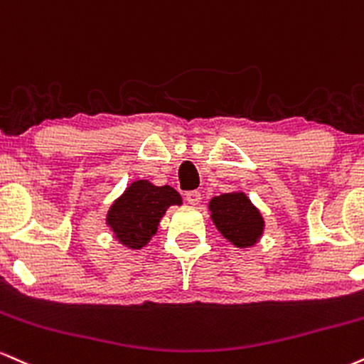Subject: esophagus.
<instances>
[{
	"instance_id": "obj_1",
	"label": "esophagus",
	"mask_w": 364,
	"mask_h": 364,
	"mask_svg": "<svg viewBox=\"0 0 364 364\" xmlns=\"http://www.w3.org/2000/svg\"><path fill=\"white\" fill-rule=\"evenodd\" d=\"M186 200L191 204V206H198V204L200 203V192H198V191L187 192Z\"/></svg>"
}]
</instances>
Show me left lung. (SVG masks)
Wrapping results in <instances>:
<instances>
[{"mask_svg":"<svg viewBox=\"0 0 364 364\" xmlns=\"http://www.w3.org/2000/svg\"><path fill=\"white\" fill-rule=\"evenodd\" d=\"M211 220L228 242L238 249H249L264 233V218L245 192H226L209 200Z\"/></svg>","mask_w":364,"mask_h":364,"instance_id":"8db88e82","label":"left lung"}]
</instances>
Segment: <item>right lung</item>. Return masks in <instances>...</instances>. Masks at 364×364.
<instances>
[{"label":"right lung","instance_id":"right-lung-1","mask_svg":"<svg viewBox=\"0 0 364 364\" xmlns=\"http://www.w3.org/2000/svg\"><path fill=\"white\" fill-rule=\"evenodd\" d=\"M175 204L181 206L182 198L173 187L134 181L114 200L105 221L119 243L127 249L139 250L148 245L166 209Z\"/></svg>","mask_w":364,"mask_h":364}]
</instances>
